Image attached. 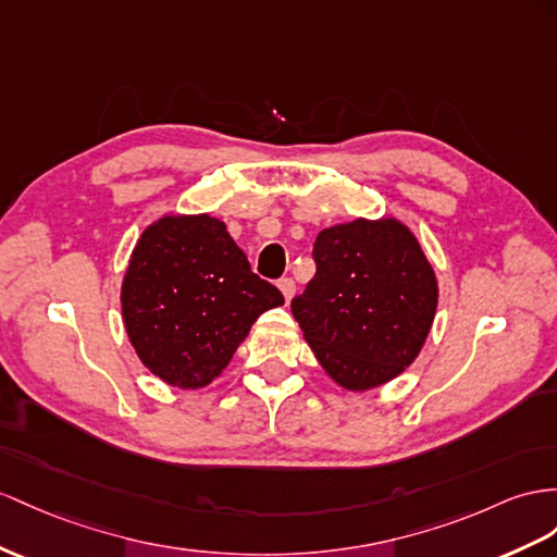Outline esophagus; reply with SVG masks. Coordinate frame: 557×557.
Listing matches in <instances>:
<instances>
[{
    "mask_svg": "<svg viewBox=\"0 0 557 557\" xmlns=\"http://www.w3.org/2000/svg\"><path fill=\"white\" fill-rule=\"evenodd\" d=\"M277 287H280V292H282V296H284V301H292V296L296 294L294 280H292V277H282V280L277 282Z\"/></svg>",
    "mask_w": 557,
    "mask_h": 557,
    "instance_id": "obj_1",
    "label": "esophagus"
}]
</instances>
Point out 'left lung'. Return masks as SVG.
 Wrapping results in <instances>:
<instances>
[{
    "label": "left lung",
    "instance_id": "obj_1",
    "mask_svg": "<svg viewBox=\"0 0 557 557\" xmlns=\"http://www.w3.org/2000/svg\"><path fill=\"white\" fill-rule=\"evenodd\" d=\"M315 277L292 301L318 362L341 388L383 386L417 360L437 310V280L419 239L395 219L324 227Z\"/></svg>",
    "mask_w": 557,
    "mask_h": 557
}]
</instances>
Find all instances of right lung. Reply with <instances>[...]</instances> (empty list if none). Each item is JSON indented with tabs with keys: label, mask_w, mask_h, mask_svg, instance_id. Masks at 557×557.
Listing matches in <instances>:
<instances>
[{
	"label": "right lung",
	"mask_w": 557,
	"mask_h": 557,
	"mask_svg": "<svg viewBox=\"0 0 557 557\" xmlns=\"http://www.w3.org/2000/svg\"><path fill=\"white\" fill-rule=\"evenodd\" d=\"M282 304L280 289L251 273L247 253L209 213L148 225L122 282V318L136 355L183 391L209 386L256 318Z\"/></svg>",
	"instance_id": "obj_1"
}]
</instances>
